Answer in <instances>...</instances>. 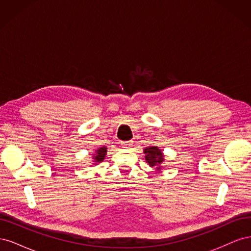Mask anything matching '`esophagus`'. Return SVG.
<instances>
[{
    "label": "esophagus",
    "instance_id": "34e87169",
    "mask_svg": "<svg viewBox=\"0 0 251 251\" xmlns=\"http://www.w3.org/2000/svg\"><path fill=\"white\" fill-rule=\"evenodd\" d=\"M133 141H124L121 142V147H123L124 149H130L132 147V143Z\"/></svg>",
    "mask_w": 251,
    "mask_h": 251
}]
</instances>
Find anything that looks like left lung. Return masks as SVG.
I'll return each instance as SVG.
<instances>
[{"instance_id":"left-lung-1","label":"left lung","mask_w":251,"mask_h":251,"mask_svg":"<svg viewBox=\"0 0 251 251\" xmlns=\"http://www.w3.org/2000/svg\"><path fill=\"white\" fill-rule=\"evenodd\" d=\"M143 153L146 154V161L151 168H156L157 172L161 171V164L164 162L163 151L158 147H148L143 150Z\"/></svg>"}]
</instances>
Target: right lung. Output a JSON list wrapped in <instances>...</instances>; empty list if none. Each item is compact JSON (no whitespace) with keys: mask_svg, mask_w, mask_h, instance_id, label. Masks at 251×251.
Instances as JSON below:
<instances>
[{"mask_svg":"<svg viewBox=\"0 0 251 251\" xmlns=\"http://www.w3.org/2000/svg\"><path fill=\"white\" fill-rule=\"evenodd\" d=\"M107 147H101L95 151V154H92V165H97L104 160L105 155H107Z\"/></svg>","mask_w":251,"mask_h":251,"instance_id":"add662e5","label":"right lung"}]
</instances>
